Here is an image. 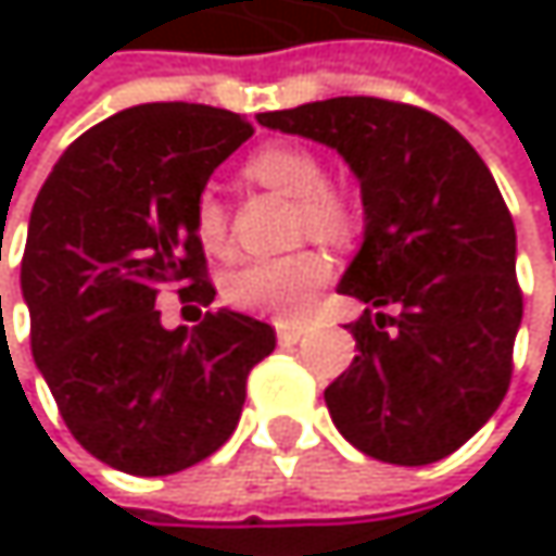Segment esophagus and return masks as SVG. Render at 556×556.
Returning <instances> with one entry per match:
<instances>
[{
    "label": "esophagus",
    "instance_id": "obj_1",
    "mask_svg": "<svg viewBox=\"0 0 556 556\" xmlns=\"http://www.w3.org/2000/svg\"><path fill=\"white\" fill-rule=\"evenodd\" d=\"M302 338V325H277V341L282 348L295 344Z\"/></svg>",
    "mask_w": 556,
    "mask_h": 556
}]
</instances>
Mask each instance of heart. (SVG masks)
<instances>
[{
    "label": "heart",
    "mask_w": 556,
    "mask_h": 556,
    "mask_svg": "<svg viewBox=\"0 0 556 556\" xmlns=\"http://www.w3.org/2000/svg\"><path fill=\"white\" fill-rule=\"evenodd\" d=\"M248 176L267 189L295 199V231L318 241L341 244L357 231L354 205L325 186L321 161L295 144H267L248 161ZM195 235L208 254L225 251V208L212 192H202L195 202ZM331 277V264L321 251L302 248L282 257H257L235 267L225 279V299L241 308L277 321H295L312 295Z\"/></svg>",
    "instance_id": "b5f03b06"
}]
</instances>
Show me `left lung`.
I'll list each match as a JSON object with an SVG mask.
<instances>
[{"label": "left lung", "instance_id": "8db88e82", "mask_svg": "<svg viewBox=\"0 0 556 556\" xmlns=\"http://www.w3.org/2000/svg\"><path fill=\"white\" fill-rule=\"evenodd\" d=\"M312 138L361 182L364 244L338 292L370 302L354 364L325 389L364 454L421 467L467 444L500 408L521 325L515 225L470 141L444 118L374 96L257 115Z\"/></svg>", "mask_w": 556, "mask_h": 556}]
</instances>
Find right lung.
<instances>
[{
  "mask_svg": "<svg viewBox=\"0 0 556 556\" xmlns=\"http://www.w3.org/2000/svg\"><path fill=\"white\" fill-rule=\"evenodd\" d=\"M254 128L192 102H144L79 135L41 186L22 257L31 354L70 434L135 477L179 473L238 428L267 321L218 308L164 328L161 289L208 305L195 202Z\"/></svg>",
  "mask_w": 556,
  "mask_h": 556,
  "instance_id": "add662e5",
  "label": "right lung"
}]
</instances>
